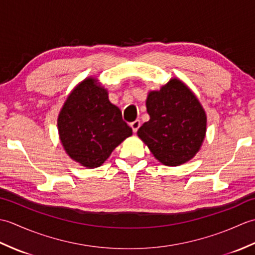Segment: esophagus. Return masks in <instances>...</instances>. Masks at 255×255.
Returning a JSON list of instances; mask_svg holds the SVG:
<instances>
[{
    "label": "esophagus",
    "mask_w": 255,
    "mask_h": 255,
    "mask_svg": "<svg viewBox=\"0 0 255 255\" xmlns=\"http://www.w3.org/2000/svg\"><path fill=\"white\" fill-rule=\"evenodd\" d=\"M140 121L139 119H137V121H134V122H132L131 124H130V127L132 128V131L133 132H137V130L139 129V127H140Z\"/></svg>",
    "instance_id": "esophagus-1"
}]
</instances>
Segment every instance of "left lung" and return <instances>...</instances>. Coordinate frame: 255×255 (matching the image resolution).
Wrapping results in <instances>:
<instances>
[{"instance_id":"obj_1","label":"left lung","mask_w":255,"mask_h":255,"mask_svg":"<svg viewBox=\"0 0 255 255\" xmlns=\"http://www.w3.org/2000/svg\"><path fill=\"white\" fill-rule=\"evenodd\" d=\"M150 121L138 129V137L154 158L167 166L192 160L204 142L207 116L188 86L172 78L158 91L148 93Z\"/></svg>"}]
</instances>
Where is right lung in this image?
Listing matches in <instances>:
<instances>
[{
  "instance_id": "obj_1",
  "label": "right lung",
  "mask_w": 255,
  "mask_h": 255,
  "mask_svg": "<svg viewBox=\"0 0 255 255\" xmlns=\"http://www.w3.org/2000/svg\"><path fill=\"white\" fill-rule=\"evenodd\" d=\"M59 138L66 153L86 169L101 166L132 134L108 91L89 77L71 91L58 115Z\"/></svg>"
}]
</instances>
